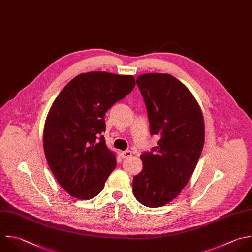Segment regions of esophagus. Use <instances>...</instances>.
<instances>
[{"mask_svg":"<svg viewBox=\"0 0 252 252\" xmlns=\"http://www.w3.org/2000/svg\"><path fill=\"white\" fill-rule=\"evenodd\" d=\"M132 156V152L131 151H124L121 153V157L123 158H130Z\"/></svg>","mask_w":252,"mask_h":252,"instance_id":"34e87169","label":"esophagus"}]
</instances>
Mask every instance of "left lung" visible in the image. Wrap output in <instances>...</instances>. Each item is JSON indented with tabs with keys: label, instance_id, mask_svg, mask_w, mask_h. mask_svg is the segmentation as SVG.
<instances>
[{
	"label": "left lung",
	"instance_id": "8db88e82",
	"mask_svg": "<svg viewBox=\"0 0 252 252\" xmlns=\"http://www.w3.org/2000/svg\"><path fill=\"white\" fill-rule=\"evenodd\" d=\"M158 148L143 153L142 171L133 178L136 199L150 208L164 206L190 179L205 141L202 110L191 92L168 74L137 77Z\"/></svg>",
	"mask_w": 252,
	"mask_h": 252
}]
</instances>
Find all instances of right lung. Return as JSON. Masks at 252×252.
<instances>
[{
    "label": "right lung",
    "mask_w": 252,
    "mask_h": 252,
    "mask_svg": "<svg viewBox=\"0 0 252 252\" xmlns=\"http://www.w3.org/2000/svg\"><path fill=\"white\" fill-rule=\"evenodd\" d=\"M133 76L90 72L70 81L54 100L43 131L47 163L71 196L89 200L98 195L116 166L105 145L106 111L129 94Z\"/></svg>",
    "instance_id": "right-lung-1"
}]
</instances>
